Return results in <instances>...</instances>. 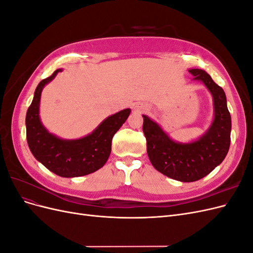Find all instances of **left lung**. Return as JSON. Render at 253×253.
<instances>
[{"label": "left lung", "mask_w": 253, "mask_h": 253, "mask_svg": "<svg viewBox=\"0 0 253 253\" xmlns=\"http://www.w3.org/2000/svg\"><path fill=\"white\" fill-rule=\"evenodd\" d=\"M189 73L194 80L204 82L213 96L214 120L203 137L191 143L175 142L156 122L142 116L151 164L168 177L183 182L196 181L215 169L225 159L231 140V116L224 89L203 70L194 68Z\"/></svg>", "instance_id": "8db88e82"}]
</instances>
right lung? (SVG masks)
<instances>
[{
	"instance_id": "1",
	"label": "right lung",
	"mask_w": 253,
	"mask_h": 253,
	"mask_svg": "<svg viewBox=\"0 0 253 253\" xmlns=\"http://www.w3.org/2000/svg\"><path fill=\"white\" fill-rule=\"evenodd\" d=\"M62 70L53 72L36 88L32 104L26 113V138L37 160L49 171L62 177H79L100 169L108 160L112 139L127 119L131 110L126 109L106 118L95 131L76 140H63L46 131L39 117L42 89Z\"/></svg>"
}]
</instances>
